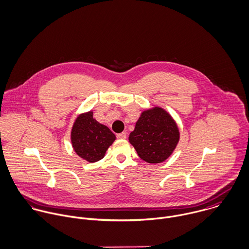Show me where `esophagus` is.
I'll use <instances>...</instances> for the list:
<instances>
[{
    "mask_svg": "<svg viewBox=\"0 0 249 249\" xmlns=\"http://www.w3.org/2000/svg\"><path fill=\"white\" fill-rule=\"evenodd\" d=\"M117 138L119 139H125L126 138V132H122V133H118L117 134Z\"/></svg>",
    "mask_w": 249,
    "mask_h": 249,
    "instance_id": "1",
    "label": "esophagus"
}]
</instances>
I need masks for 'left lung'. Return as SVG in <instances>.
Wrapping results in <instances>:
<instances>
[{
	"label": "left lung",
	"mask_w": 249,
	"mask_h": 249,
	"mask_svg": "<svg viewBox=\"0 0 249 249\" xmlns=\"http://www.w3.org/2000/svg\"><path fill=\"white\" fill-rule=\"evenodd\" d=\"M139 158L149 163H160L175 150L178 128L172 117L160 107L144 111L129 135Z\"/></svg>",
	"instance_id": "8db88e82"
}]
</instances>
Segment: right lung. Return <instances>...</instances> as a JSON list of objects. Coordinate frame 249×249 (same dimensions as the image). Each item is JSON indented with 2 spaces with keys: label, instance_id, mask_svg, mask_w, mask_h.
Wrapping results in <instances>:
<instances>
[{
  "label": "right lung",
  "instance_id": "right-lung-1",
  "mask_svg": "<svg viewBox=\"0 0 249 249\" xmlns=\"http://www.w3.org/2000/svg\"><path fill=\"white\" fill-rule=\"evenodd\" d=\"M115 139V134L106 125L92 118V112L80 115L72 126V147L80 158L89 162H96L103 159Z\"/></svg>",
  "mask_w": 249,
  "mask_h": 249
}]
</instances>
